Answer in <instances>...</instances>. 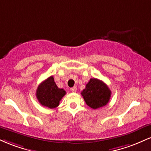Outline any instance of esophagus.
Here are the masks:
<instances>
[{"instance_id": "esophagus-1", "label": "esophagus", "mask_w": 151, "mask_h": 151, "mask_svg": "<svg viewBox=\"0 0 151 151\" xmlns=\"http://www.w3.org/2000/svg\"><path fill=\"white\" fill-rule=\"evenodd\" d=\"M70 90L72 92H76V91H77V87H76V86H73V87L71 88Z\"/></svg>"}]
</instances>
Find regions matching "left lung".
Here are the masks:
<instances>
[{
    "label": "left lung",
    "mask_w": 151,
    "mask_h": 151,
    "mask_svg": "<svg viewBox=\"0 0 151 151\" xmlns=\"http://www.w3.org/2000/svg\"><path fill=\"white\" fill-rule=\"evenodd\" d=\"M81 93L86 104L91 109H96L108 104L111 91L104 81L91 78Z\"/></svg>",
    "instance_id": "left-lung-1"
}]
</instances>
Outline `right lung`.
I'll return each mask as SVG.
<instances>
[{
    "mask_svg": "<svg viewBox=\"0 0 151 151\" xmlns=\"http://www.w3.org/2000/svg\"><path fill=\"white\" fill-rule=\"evenodd\" d=\"M65 94V90L58 88L55 84L52 76L43 81L36 91V97L38 101L40 104L50 109L58 106L60 100Z\"/></svg>",
    "mask_w": 151,
    "mask_h": 151,
    "instance_id": "add662e5",
    "label": "right lung"
}]
</instances>
